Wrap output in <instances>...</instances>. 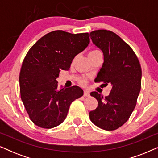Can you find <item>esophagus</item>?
<instances>
[{"instance_id":"1","label":"esophagus","mask_w":158,"mask_h":158,"mask_svg":"<svg viewBox=\"0 0 158 158\" xmlns=\"http://www.w3.org/2000/svg\"><path fill=\"white\" fill-rule=\"evenodd\" d=\"M84 96H90V92L88 90H84Z\"/></svg>"}]
</instances>
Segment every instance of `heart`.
Returning a JSON list of instances; mask_svg holds the SVG:
<instances>
[{
	"instance_id": "1",
	"label": "heart",
	"mask_w": 158,
	"mask_h": 158,
	"mask_svg": "<svg viewBox=\"0 0 158 158\" xmlns=\"http://www.w3.org/2000/svg\"><path fill=\"white\" fill-rule=\"evenodd\" d=\"M98 52V50H93V51H91V52H89V54H88V55H90V54H93V53H94V52ZM83 81H82V83H83Z\"/></svg>"
}]
</instances>
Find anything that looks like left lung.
<instances>
[{"mask_svg":"<svg viewBox=\"0 0 158 158\" xmlns=\"http://www.w3.org/2000/svg\"><path fill=\"white\" fill-rule=\"evenodd\" d=\"M90 36L93 44L102 51L104 61L95 81L110 83L112 88L105 98L96 91L90 93L98 101V106L90 111L89 117L99 128L115 130L135 109L141 89V66L132 49L114 32L96 30Z\"/></svg>","mask_w":158,"mask_h":158,"instance_id":"1","label":"left lung"}]
</instances>
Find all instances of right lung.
<instances>
[{
	"mask_svg": "<svg viewBox=\"0 0 158 158\" xmlns=\"http://www.w3.org/2000/svg\"><path fill=\"white\" fill-rule=\"evenodd\" d=\"M90 42L88 33L73 34L57 30L40 39L28 52L19 75L21 101L36 126L51 129L65 119L71 103L83 95L78 86L58 88L60 70H68L73 60Z\"/></svg>",
	"mask_w": 158,
	"mask_h": 158,
	"instance_id": "obj_1",
	"label": "right lung"
}]
</instances>
